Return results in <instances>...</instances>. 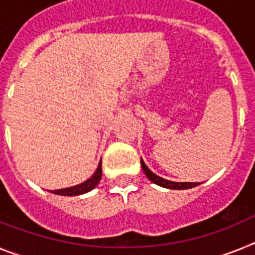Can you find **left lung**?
Masks as SVG:
<instances>
[{"label": "left lung", "mask_w": 255, "mask_h": 255, "mask_svg": "<svg viewBox=\"0 0 255 255\" xmlns=\"http://www.w3.org/2000/svg\"><path fill=\"white\" fill-rule=\"evenodd\" d=\"M141 167H142L144 174L146 175L149 180L153 181V183L157 184V185H159V187L168 188V189H177V190L189 189V188L197 187V185H200L201 184V183H187V181H185V183H179V181H171V180H167V179H163V177L158 176V175L154 174L153 171L149 170L146 164H145L144 160H142V158H141Z\"/></svg>", "instance_id": "8db88e82"}]
</instances>
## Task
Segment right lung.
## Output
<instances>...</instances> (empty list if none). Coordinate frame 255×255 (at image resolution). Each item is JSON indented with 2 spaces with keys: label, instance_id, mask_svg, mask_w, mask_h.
Instances as JSON below:
<instances>
[{
  "label": "right lung",
  "instance_id": "obj_1",
  "mask_svg": "<svg viewBox=\"0 0 255 255\" xmlns=\"http://www.w3.org/2000/svg\"><path fill=\"white\" fill-rule=\"evenodd\" d=\"M102 160H100V163H98L97 170L95 171V174L92 175L88 180L83 181L81 184H78V185H74V187H68V188H63V189H55V190H50L51 193L54 194H59V196H80V194L88 193V192H91L92 189H95L97 187V184L100 183L102 176Z\"/></svg>",
  "mask_w": 255,
  "mask_h": 255
}]
</instances>
